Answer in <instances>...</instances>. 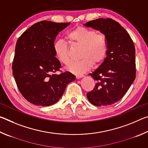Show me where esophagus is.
Masks as SVG:
<instances>
[{
  "label": "esophagus",
  "mask_w": 148,
  "mask_h": 148,
  "mask_svg": "<svg viewBox=\"0 0 148 148\" xmlns=\"http://www.w3.org/2000/svg\"><path fill=\"white\" fill-rule=\"evenodd\" d=\"M84 76V75H76V79H80V78H82V77H83Z\"/></svg>",
  "instance_id": "1"
}]
</instances>
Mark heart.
<instances>
[{
    "mask_svg": "<svg viewBox=\"0 0 148 148\" xmlns=\"http://www.w3.org/2000/svg\"><path fill=\"white\" fill-rule=\"evenodd\" d=\"M71 44L81 47L79 61L72 62L66 66L68 71L74 74H82L91 68L92 64H97L102 61L107 53L106 38L102 34L97 33L92 29L77 27L66 35ZM53 51L56 58L63 64L69 62V49L66 44L62 40L53 44Z\"/></svg>",
    "mask_w": 148,
    "mask_h": 148,
    "instance_id": "heart-1",
    "label": "heart"
}]
</instances>
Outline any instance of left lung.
<instances>
[{
  "label": "left lung",
  "instance_id": "8db88e82",
  "mask_svg": "<svg viewBox=\"0 0 148 148\" xmlns=\"http://www.w3.org/2000/svg\"><path fill=\"white\" fill-rule=\"evenodd\" d=\"M84 25L103 34L108 46L104 61L89 74L97 82L87 98L97 106L113 104L124 96L135 79L134 43L126 30L112 19L99 18Z\"/></svg>",
  "mask_w": 148,
  "mask_h": 148
}]
</instances>
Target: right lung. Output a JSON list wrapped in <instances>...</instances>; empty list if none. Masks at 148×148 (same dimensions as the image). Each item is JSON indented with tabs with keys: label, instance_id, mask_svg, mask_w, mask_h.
<instances>
[{
	"label": "right lung",
	"instance_id": "obj_1",
	"mask_svg": "<svg viewBox=\"0 0 148 148\" xmlns=\"http://www.w3.org/2000/svg\"><path fill=\"white\" fill-rule=\"evenodd\" d=\"M71 23L42 21L29 27L17 40L12 64L17 87L27 101L48 106L61 99L76 79L69 72L55 74L61 64L53 51L57 35Z\"/></svg>",
	"mask_w": 148,
	"mask_h": 148
}]
</instances>
